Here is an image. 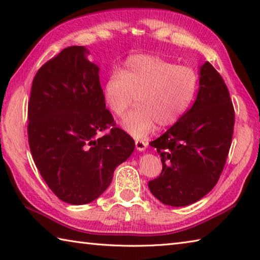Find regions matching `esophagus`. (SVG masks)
I'll return each instance as SVG.
<instances>
[{"instance_id":"obj_1","label":"esophagus","mask_w":260,"mask_h":260,"mask_svg":"<svg viewBox=\"0 0 260 260\" xmlns=\"http://www.w3.org/2000/svg\"><path fill=\"white\" fill-rule=\"evenodd\" d=\"M147 146H148L147 141H143V140H136L135 141V147H136V149H138L139 151H144V150H146Z\"/></svg>"}]
</instances>
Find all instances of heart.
Wrapping results in <instances>:
<instances>
[{
    "label": "heart",
    "instance_id": "heart-1",
    "mask_svg": "<svg viewBox=\"0 0 260 260\" xmlns=\"http://www.w3.org/2000/svg\"><path fill=\"white\" fill-rule=\"evenodd\" d=\"M199 90L195 69L178 65L159 56L135 55L103 86V99L114 116H124L135 101L138 108L126 114L121 126L135 139L173 125L191 107Z\"/></svg>",
    "mask_w": 260,
    "mask_h": 260
}]
</instances>
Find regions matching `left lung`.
<instances>
[{"label":"left lung","instance_id":"1","mask_svg":"<svg viewBox=\"0 0 260 260\" xmlns=\"http://www.w3.org/2000/svg\"><path fill=\"white\" fill-rule=\"evenodd\" d=\"M235 112L223 79L209 61L200 70L195 103L151 147L160 155L159 177L149 181L162 204L186 206L212 190L232 144Z\"/></svg>","mask_w":260,"mask_h":260}]
</instances>
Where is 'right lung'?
<instances>
[{
	"label": "right lung",
	"instance_id": "1",
	"mask_svg": "<svg viewBox=\"0 0 260 260\" xmlns=\"http://www.w3.org/2000/svg\"><path fill=\"white\" fill-rule=\"evenodd\" d=\"M87 54L85 47L72 46L43 64L33 79L27 111L35 165L51 191L73 205L102 195L114 169L135 148L105 108L99 67Z\"/></svg>",
	"mask_w": 260,
	"mask_h": 260
}]
</instances>
